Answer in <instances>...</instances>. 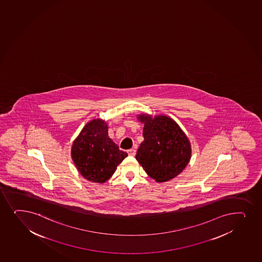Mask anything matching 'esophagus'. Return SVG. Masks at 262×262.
Listing matches in <instances>:
<instances>
[{
  "instance_id": "34e87169",
  "label": "esophagus",
  "mask_w": 262,
  "mask_h": 262,
  "mask_svg": "<svg viewBox=\"0 0 262 262\" xmlns=\"http://www.w3.org/2000/svg\"><path fill=\"white\" fill-rule=\"evenodd\" d=\"M128 154H129V156H135L136 154V150L135 149H130V150H128Z\"/></svg>"
}]
</instances>
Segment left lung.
Wrapping results in <instances>:
<instances>
[{"mask_svg": "<svg viewBox=\"0 0 262 262\" xmlns=\"http://www.w3.org/2000/svg\"><path fill=\"white\" fill-rule=\"evenodd\" d=\"M144 124V141L136 159L156 182H166L176 178L188 165L191 143L180 125L165 115L139 114Z\"/></svg>", "mask_w": 262, "mask_h": 262, "instance_id": "obj_1", "label": "left lung"}]
</instances>
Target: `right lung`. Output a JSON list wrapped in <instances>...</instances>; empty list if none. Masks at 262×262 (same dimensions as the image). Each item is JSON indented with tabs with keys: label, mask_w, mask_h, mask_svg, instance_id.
Listing matches in <instances>:
<instances>
[{
	"label": "right lung",
	"mask_w": 262,
	"mask_h": 262,
	"mask_svg": "<svg viewBox=\"0 0 262 262\" xmlns=\"http://www.w3.org/2000/svg\"><path fill=\"white\" fill-rule=\"evenodd\" d=\"M127 157L108 136V124L100 118L90 121L74 140L71 158L85 180L104 183Z\"/></svg>",
	"instance_id": "add662e5"
}]
</instances>
